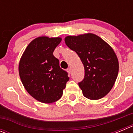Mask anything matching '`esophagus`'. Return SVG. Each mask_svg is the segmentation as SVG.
Listing matches in <instances>:
<instances>
[{
	"mask_svg": "<svg viewBox=\"0 0 133 133\" xmlns=\"http://www.w3.org/2000/svg\"><path fill=\"white\" fill-rule=\"evenodd\" d=\"M66 70H67V72H69V74H70V73H71V68H70V67H69V68H68V69H66Z\"/></svg>",
	"mask_w": 133,
	"mask_h": 133,
	"instance_id": "1",
	"label": "esophagus"
}]
</instances>
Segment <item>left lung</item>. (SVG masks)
Here are the masks:
<instances>
[{
    "label": "left lung",
    "instance_id": "obj_1",
    "mask_svg": "<svg viewBox=\"0 0 133 133\" xmlns=\"http://www.w3.org/2000/svg\"><path fill=\"white\" fill-rule=\"evenodd\" d=\"M64 42L77 52L84 65V78L78 83L83 95L90 100L106 96L115 84L119 67L112 48L92 33L67 36Z\"/></svg>",
    "mask_w": 133,
    "mask_h": 133
}]
</instances>
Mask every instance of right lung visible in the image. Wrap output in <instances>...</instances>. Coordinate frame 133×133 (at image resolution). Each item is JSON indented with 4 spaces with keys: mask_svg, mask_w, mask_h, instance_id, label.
Instances as JSON below:
<instances>
[{
    "mask_svg": "<svg viewBox=\"0 0 133 133\" xmlns=\"http://www.w3.org/2000/svg\"><path fill=\"white\" fill-rule=\"evenodd\" d=\"M61 41V37H37L27 46L20 59L18 72L24 89L41 103L59 100L69 80L53 55Z\"/></svg>",
    "mask_w": 133,
    "mask_h": 133,
    "instance_id": "obj_1",
    "label": "right lung"
}]
</instances>
